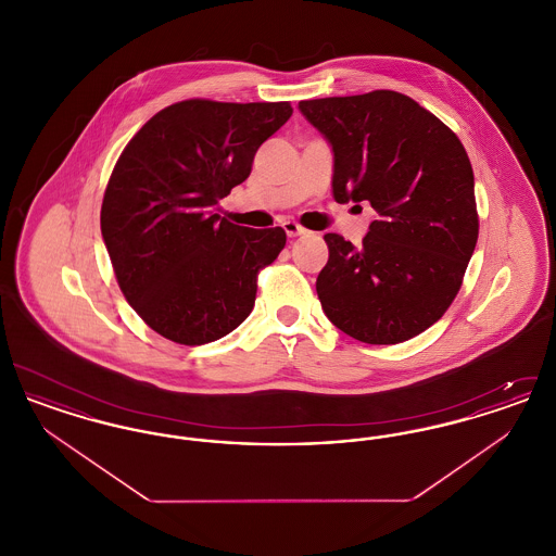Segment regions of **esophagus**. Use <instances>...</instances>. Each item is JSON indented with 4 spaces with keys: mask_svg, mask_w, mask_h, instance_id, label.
Returning <instances> with one entry per match:
<instances>
[{
    "mask_svg": "<svg viewBox=\"0 0 556 556\" xmlns=\"http://www.w3.org/2000/svg\"><path fill=\"white\" fill-rule=\"evenodd\" d=\"M283 231L288 233V238H300L306 233V229L302 225H298L295 220H283Z\"/></svg>",
    "mask_w": 556,
    "mask_h": 556,
    "instance_id": "obj_1",
    "label": "esophagus"
}]
</instances>
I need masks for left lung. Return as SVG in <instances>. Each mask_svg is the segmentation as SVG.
<instances>
[{"instance_id":"1","label":"left lung","mask_w":556,"mask_h":556,"mask_svg":"<svg viewBox=\"0 0 556 556\" xmlns=\"http://www.w3.org/2000/svg\"><path fill=\"white\" fill-rule=\"evenodd\" d=\"M331 148L336 202H367L363 245L327 233L317 277L327 318L365 344H400L431 327L460 290L479 223L469 156L408 96L370 91L298 104Z\"/></svg>"}]
</instances>
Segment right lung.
Masks as SVG:
<instances>
[{"mask_svg": "<svg viewBox=\"0 0 556 556\" xmlns=\"http://www.w3.org/2000/svg\"><path fill=\"white\" fill-rule=\"evenodd\" d=\"M291 112L288 102L187 100L160 110L121 154L102 238L127 302L162 338L208 344L252 313L258 270L279 256L286 231L214 211Z\"/></svg>", "mask_w": 556, "mask_h": 556, "instance_id": "right-lung-1", "label": "right lung"}]
</instances>
